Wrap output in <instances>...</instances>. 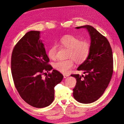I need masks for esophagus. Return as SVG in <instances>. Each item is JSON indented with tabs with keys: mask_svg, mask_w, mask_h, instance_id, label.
I'll list each match as a JSON object with an SVG mask.
<instances>
[{
	"mask_svg": "<svg viewBox=\"0 0 124 124\" xmlns=\"http://www.w3.org/2000/svg\"><path fill=\"white\" fill-rule=\"evenodd\" d=\"M68 76H69V75H68V74H63V77L64 78H67Z\"/></svg>",
	"mask_w": 124,
	"mask_h": 124,
	"instance_id": "esophagus-1",
	"label": "esophagus"
}]
</instances>
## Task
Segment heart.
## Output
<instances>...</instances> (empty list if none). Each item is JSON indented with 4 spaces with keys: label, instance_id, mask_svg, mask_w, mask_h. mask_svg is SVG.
Instances as JSON below:
<instances>
[{
    "label": "heart",
    "instance_id": "obj_1",
    "mask_svg": "<svg viewBox=\"0 0 124 124\" xmlns=\"http://www.w3.org/2000/svg\"><path fill=\"white\" fill-rule=\"evenodd\" d=\"M61 46L69 49L67 60L59 61L54 64V67L62 73L67 74L74 67V60L77 63H83L87 59L91 52V46L87 40H80L73 35H66L59 40ZM58 46L54 44L49 49L48 56L51 60H55L57 56ZM73 59H72V58Z\"/></svg>",
    "mask_w": 124,
    "mask_h": 124
}]
</instances>
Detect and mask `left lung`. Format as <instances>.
Wrapping results in <instances>:
<instances>
[{
	"label": "left lung",
	"mask_w": 124,
	"mask_h": 124,
	"mask_svg": "<svg viewBox=\"0 0 124 124\" xmlns=\"http://www.w3.org/2000/svg\"><path fill=\"white\" fill-rule=\"evenodd\" d=\"M87 29L91 38V52L78 70L85 76L73 74L76 78L73 96L80 103H90L100 98L108 85L113 71V54L108 40L91 25L76 27Z\"/></svg>",
	"instance_id": "8db88e82"
}]
</instances>
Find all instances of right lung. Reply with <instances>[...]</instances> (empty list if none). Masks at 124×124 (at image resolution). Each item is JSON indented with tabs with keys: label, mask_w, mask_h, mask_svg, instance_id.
Here are the masks:
<instances>
[{
	"label": "right lung",
	"mask_w": 124,
	"mask_h": 124,
	"mask_svg": "<svg viewBox=\"0 0 124 124\" xmlns=\"http://www.w3.org/2000/svg\"><path fill=\"white\" fill-rule=\"evenodd\" d=\"M40 31L27 32L15 46L11 56L13 81L21 98L33 107L48 106L54 99V87L63 76L56 70L43 78L53 69L44 45L40 39Z\"/></svg>",
	"instance_id": "1"
}]
</instances>
